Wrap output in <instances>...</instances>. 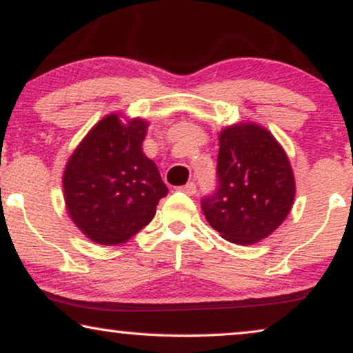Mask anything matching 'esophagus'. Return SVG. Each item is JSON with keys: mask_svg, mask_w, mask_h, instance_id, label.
<instances>
[{"mask_svg": "<svg viewBox=\"0 0 353 353\" xmlns=\"http://www.w3.org/2000/svg\"><path fill=\"white\" fill-rule=\"evenodd\" d=\"M180 191H183L188 196H192V194H196L197 190H196L194 183H186L185 186H180Z\"/></svg>", "mask_w": 353, "mask_h": 353, "instance_id": "esophagus-1", "label": "esophagus"}]
</instances>
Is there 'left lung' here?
I'll return each mask as SVG.
<instances>
[{
    "instance_id": "obj_1",
    "label": "left lung",
    "mask_w": 353,
    "mask_h": 353,
    "mask_svg": "<svg viewBox=\"0 0 353 353\" xmlns=\"http://www.w3.org/2000/svg\"><path fill=\"white\" fill-rule=\"evenodd\" d=\"M219 188L202 199V210L221 238L250 245L268 238L286 220L296 197L291 162L276 138L252 122L219 134Z\"/></svg>"
}]
</instances>
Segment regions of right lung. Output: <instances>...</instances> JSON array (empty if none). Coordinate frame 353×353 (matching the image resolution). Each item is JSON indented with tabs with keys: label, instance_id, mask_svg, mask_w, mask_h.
<instances>
[{
	"label": "right lung",
	"instance_id": "add662e5",
	"mask_svg": "<svg viewBox=\"0 0 353 353\" xmlns=\"http://www.w3.org/2000/svg\"><path fill=\"white\" fill-rule=\"evenodd\" d=\"M109 114L86 133L67 161L62 188L65 209L96 244H123L156 215L167 186L143 152L149 123Z\"/></svg>",
	"mask_w": 353,
	"mask_h": 353
}]
</instances>
